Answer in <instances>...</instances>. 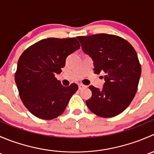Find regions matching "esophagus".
<instances>
[{
  "label": "esophagus",
  "mask_w": 154,
  "mask_h": 154,
  "mask_svg": "<svg viewBox=\"0 0 154 154\" xmlns=\"http://www.w3.org/2000/svg\"><path fill=\"white\" fill-rule=\"evenodd\" d=\"M78 87H79V90H81V89H83V88H86V86H85V85H83V84H81V83H80V84H79L78 85Z\"/></svg>",
  "instance_id": "34e87169"
}]
</instances>
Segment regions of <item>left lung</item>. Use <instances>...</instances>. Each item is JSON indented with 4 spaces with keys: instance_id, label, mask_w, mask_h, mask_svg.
I'll return each mask as SVG.
<instances>
[{
    "instance_id": "8db88e82",
    "label": "left lung",
    "mask_w": 154,
    "mask_h": 154,
    "mask_svg": "<svg viewBox=\"0 0 154 154\" xmlns=\"http://www.w3.org/2000/svg\"><path fill=\"white\" fill-rule=\"evenodd\" d=\"M77 38L94 61L95 74L105 73L103 89L89 86L92 95L86 101L87 106L100 117L118 116L130 104L137 91L142 68L134 48L125 38L111 34Z\"/></svg>"
}]
</instances>
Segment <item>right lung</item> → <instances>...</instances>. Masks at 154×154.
<instances>
[{
	"label": "right lung",
	"instance_id": "right-lung-1",
	"mask_svg": "<svg viewBox=\"0 0 154 154\" xmlns=\"http://www.w3.org/2000/svg\"><path fill=\"white\" fill-rule=\"evenodd\" d=\"M80 48L75 38H48L29 46L19 57L15 81L23 103L35 117L51 120L65 111L78 86H63L55 74Z\"/></svg>",
	"mask_w": 154,
	"mask_h": 154
}]
</instances>
